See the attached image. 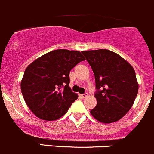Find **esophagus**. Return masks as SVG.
Listing matches in <instances>:
<instances>
[{
	"label": "esophagus",
	"instance_id": "esophagus-1",
	"mask_svg": "<svg viewBox=\"0 0 154 154\" xmlns=\"http://www.w3.org/2000/svg\"><path fill=\"white\" fill-rule=\"evenodd\" d=\"M88 93L87 92H86V93H84V94H80V97H81V98H86V97H88Z\"/></svg>",
	"mask_w": 154,
	"mask_h": 154
}]
</instances>
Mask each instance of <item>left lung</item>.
I'll use <instances>...</instances> for the list:
<instances>
[{
    "instance_id": "8db88e82",
    "label": "left lung",
    "mask_w": 154,
    "mask_h": 154,
    "mask_svg": "<svg viewBox=\"0 0 154 154\" xmlns=\"http://www.w3.org/2000/svg\"><path fill=\"white\" fill-rule=\"evenodd\" d=\"M95 78L97 105L90 111L105 124L120 120L131 109L139 90L131 65L119 54L106 49L82 51Z\"/></svg>"
}]
</instances>
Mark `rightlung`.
<instances>
[{
  "mask_svg": "<svg viewBox=\"0 0 154 154\" xmlns=\"http://www.w3.org/2000/svg\"><path fill=\"white\" fill-rule=\"evenodd\" d=\"M85 58L80 51L59 49L27 66L21 82L24 100L35 116L54 121L67 112L78 97L69 87V73Z\"/></svg>",
  "mask_w": 154,
  "mask_h": 154,
  "instance_id": "obj_1",
  "label": "right lung"
}]
</instances>
